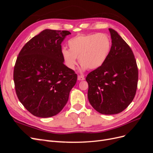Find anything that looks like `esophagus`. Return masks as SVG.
<instances>
[{"instance_id":"1","label":"esophagus","mask_w":153,"mask_h":153,"mask_svg":"<svg viewBox=\"0 0 153 153\" xmlns=\"http://www.w3.org/2000/svg\"><path fill=\"white\" fill-rule=\"evenodd\" d=\"M78 80H80V81L84 80H85V78L83 76H82V75H78Z\"/></svg>"}]
</instances>
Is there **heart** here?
I'll use <instances>...</instances> for the list:
<instances>
[{
    "label": "heart",
    "instance_id": "b5f03b06",
    "mask_svg": "<svg viewBox=\"0 0 153 153\" xmlns=\"http://www.w3.org/2000/svg\"><path fill=\"white\" fill-rule=\"evenodd\" d=\"M68 45L69 50H62L64 63L68 68L74 69L78 57L82 71L100 68L107 59L111 49V41L105 34H78L69 39Z\"/></svg>",
    "mask_w": 153,
    "mask_h": 153
}]
</instances>
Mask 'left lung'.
Returning a JSON list of instances; mask_svg holds the SVG:
<instances>
[{
  "mask_svg": "<svg viewBox=\"0 0 153 153\" xmlns=\"http://www.w3.org/2000/svg\"><path fill=\"white\" fill-rule=\"evenodd\" d=\"M110 52L100 68L88 74V99L97 112L117 114L126 109L135 96L138 68L131 48L112 29Z\"/></svg>",
  "mask_w": 153,
  "mask_h": 153,
  "instance_id": "left-lung-1",
  "label": "left lung"
}]
</instances>
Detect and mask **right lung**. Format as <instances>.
Masks as SVG:
<instances>
[{
    "instance_id": "obj_1",
    "label": "right lung",
    "mask_w": 153,
    "mask_h": 153,
    "mask_svg": "<svg viewBox=\"0 0 153 153\" xmlns=\"http://www.w3.org/2000/svg\"><path fill=\"white\" fill-rule=\"evenodd\" d=\"M68 30L45 29L22 48L14 68L18 98L34 116L50 117L67 103L77 75L64 64L61 43Z\"/></svg>"
}]
</instances>
